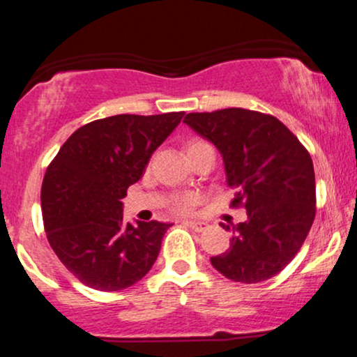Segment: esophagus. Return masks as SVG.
<instances>
[{
	"mask_svg": "<svg viewBox=\"0 0 357 357\" xmlns=\"http://www.w3.org/2000/svg\"><path fill=\"white\" fill-rule=\"evenodd\" d=\"M184 225H186V227H190L191 230H195L198 233L206 230V228H208V223H204V221H184Z\"/></svg>",
	"mask_w": 357,
	"mask_h": 357,
	"instance_id": "esophagus-1",
	"label": "esophagus"
}]
</instances>
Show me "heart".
Listing matches in <instances>:
<instances>
[{"label":"heart","mask_w":357,"mask_h":357,"mask_svg":"<svg viewBox=\"0 0 357 357\" xmlns=\"http://www.w3.org/2000/svg\"><path fill=\"white\" fill-rule=\"evenodd\" d=\"M203 144H206V142L191 141L190 144L186 146V151H191L192 147H198ZM196 203H198V196H196L195 192H181V195H176L173 198V210L176 213H181V215H186V213H190L192 208L196 206Z\"/></svg>","instance_id":"heart-1"}]
</instances>
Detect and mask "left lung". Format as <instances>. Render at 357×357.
Returning a JSON list of instances; mask_svg holds the SVG:
<instances>
[{"label":"left lung","instance_id":"8db88e82","mask_svg":"<svg viewBox=\"0 0 357 357\" xmlns=\"http://www.w3.org/2000/svg\"><path fill=\"white\" fill-rule=\"evenodd\" d=\"M223 155L231 206L247 221L223 225L230 248L211 265L230 280L257 284L282 272L309 235L315 218V176L309 151L270 114L240 107L191 112L184 121Z\"/></svg>","mask_w":357,"mask_h":357}]
</instances>
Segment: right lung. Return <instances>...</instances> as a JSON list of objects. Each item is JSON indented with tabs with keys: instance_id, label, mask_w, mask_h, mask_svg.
<instances>
[{
	"instance_id": "1",
	"label": "right lung",
	"mask_w": 357,
	"mask_h": 357,
	"mask_svg": "<svg viewBox=\"0 0 357 357\" xmlns=\"http://www.w3.org/2000/svg\"><path fill=\"white\" fill-rule=\"evenodd\" d=\"M184 112L121 114L77 129L42 184L47 238L61 264L90 289L116 292L154 265L169 223H126L122 202Z\"/></svg>"
}]
</instances>
